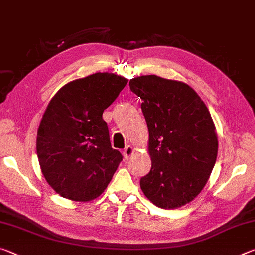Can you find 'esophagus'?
Listing matches in <instances>:
<instances>
[{
	"instance_id": "1",
	"label": "esophagus",
	"mask_w": 255,
	"mask_h": 255,
	"mask_svg": "<svg viewBox=\"0 0 255 255\" xmlns=\"http://www.w3.org/2000/svg\"><path fill=\"white\" fill-rule=\"evenodd\" d=\"M133 152H135V149H133L132 146L128 145L127 147L124 149V157L126 158V159H128L129 157L132 156V155H133Z\"/></svg>"
}]
</instances>
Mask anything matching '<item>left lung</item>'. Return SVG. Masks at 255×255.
<instances>
[{"mask_svg":"<svg viewBox=\"0 0 255 255\" xmlns=\"http://www.w3.org/2000/svg\"><path fill=\"white\" fill-rule=\"evenodd\" d=\"M129 86L143 100L149 133L152 169L140 179V188L159 208H180L199 195L214 169L218 139L213 118L184 82L143 75Z\"/></svg>","mask_w":255,"mask_h":255,"instance_id":"1","label":"left lung"}]
</instances>
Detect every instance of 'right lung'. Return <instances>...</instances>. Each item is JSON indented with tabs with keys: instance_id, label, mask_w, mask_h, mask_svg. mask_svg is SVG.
<instances>
[{
	"instance_id": "1",
	"label": "right lung",
	"mask_w": 255,
	"mask_h": 255,
	"mask_svg": "<svg viewBox=\"0 0 255 255\" xmlns=\"http://www.w3.org/2000/svg\"><path fill=\"white\" fill-rule=\"evenodd\" d=\"M114 73H96L60 88L37 131L40 169L56 192L91 201L105 191L123 156L110 144L102 114L127 84Z\"/></svg>"
}]
</instances>
